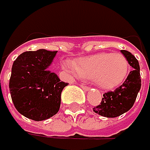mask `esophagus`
Listing matches in <instances>:
<instances>
[{
	"label": "esophagus",
	"instance_id": "34e87169",
	"mask_svg": "<svg viewBox=\"0 0 150 150\" xmlns=\"http://www.w3.org/2000/svg\"><path fill=\"white\" fill-rule=\"evenodd\" d=\"M80 86H81V87H82V88H83L85 91H89V89H90L88 86H84V85H80Z\"/></svg>",
	"mask_w": 150,
	"mask_h": 150
}]
</instances>
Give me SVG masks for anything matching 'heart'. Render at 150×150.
I'll return each instance as SVG.
<instances>
[{"instance_id": "obj_1", "label": "heart", "mask_w": 150, "mask_h": 150, "mask_svg": "<svg viewBox=\"0 0 150 150\" xmlns=\"http://www.w3.org/2000/svg\"><path fill=\"white\" fill-rule=\"evenodd\" d=\"M64 67L81 79H91L102 89L121 85L129 71V64L122 54L100 53L78 59L75 63L65 60Z\"/></svg>"}]
</instances>
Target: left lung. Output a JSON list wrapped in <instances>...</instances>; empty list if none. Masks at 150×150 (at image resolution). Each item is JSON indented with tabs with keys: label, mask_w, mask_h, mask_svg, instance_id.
Wrapping results in <instances>:
<instances>
[{
	"label": "left lung",
	"mask_w": 150,
	"mask_h": 150,
	"mask_svg": "<svg viewBox=\"0 0 150 150\" xmlns=\"http://www.w3.org/2000/svg\"><path fill=\"white\" fill-rule=\"evenodd\" d=\"M121 53L133 70L119 87L105 93L101 104L93 108V112L103 117H116L128 111L133 107L141 89L142 80L138 60L129 51L121 50Z\"/></svg>",
	"instance_id": "left-lung-1"
}]
</instances>
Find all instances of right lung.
I'll use <instances>...</instances> for the list:
<instances>
[{"label":"right lung","mask_w":150,"mask_h":150,"mask_svg":"<svg viewBox=\"0 0 150 150\" xmlns=\"http://www.w3.org/2000/svg\"><path fill=\"white\" fill-rule=\"evenodd\" d=\"M57 51L39 49L22 53L13 63L9 92L16 110L27 118L42 121L55 115L61 93L68 83L48 70Z\"/></svg>","instance_id":"right-lung-1"}]
</instances>
